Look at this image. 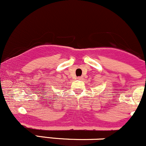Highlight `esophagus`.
I'll use <instances>...</instances> for the list:
<instances>
[{
    "mask_svg": "<svg viewBox=\"0 0 146 146\" xmlns=\"http://www.w3.org/2000/svg\"><path fill=\"white\" fill-rule=\"evenodd\" d=\"M83 79V77H78V80H82Z\"/></svg>",
    "mask_w": 146,
    "mask_h": 146,
    "instance_id": "34e87169",
    "label": "esophagus"
}]
</instances>
